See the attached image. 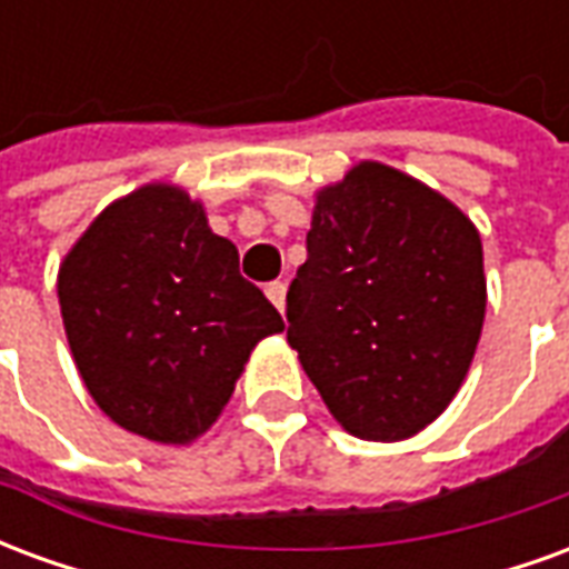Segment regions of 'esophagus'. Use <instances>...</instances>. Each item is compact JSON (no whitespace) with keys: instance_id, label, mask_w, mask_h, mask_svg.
Instances as JSON below:
<instances>
[{"instance_id":"esophagus-1","label":"esophagus","mask_w":569,"mask_h":569,"mask_svg":"<svg viewBox=\"0 0 569 569\" xmlns=\"http://www.w3.org/2000/svg\"><path fill=\"white\" fill-rule=\"evenodd\" d=\"M264 296L271 298L273 308L283 313V310H286V283H268V289H264Z\"/></svg>"}]
</instances>
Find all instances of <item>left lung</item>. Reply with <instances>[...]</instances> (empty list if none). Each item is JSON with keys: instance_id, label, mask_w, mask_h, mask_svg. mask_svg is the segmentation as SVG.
<instances>
[{"instance_id": "obj_1", "label": "left lung", "mask_w": 569, "mask_h": 569, "mask_svg": "<svg viewBox=\"0 0 569 569\" xmlns=\"http://www.w3.org/2000/svg\"><path fill=\"white\" fill-rule=\"evenodd\" d=\"M488 308L481 237L457 203L381 161L313 194L289 347L359 439L418 436L466 381Z\"/></svg>"}]
</instances>
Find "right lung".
<instances>
[{
  "mask_svg": "<svg viewBox=\"0 0 569 569\" xmlns=\"http://www.w3.org/2000/svg\"><path fill=\"white\" fill-rule=\"evenodd\" d=\"M57 298L93 402L158 445L200 439L256 345L286 329L203 203L170 182L140 186L88 224L60 261Z\"/></svg>",
  "mask_w": 569,
  "mask_h": 569,
  "instance_id": "obj_1",
  "label": "right lung"
}]
</instances>
